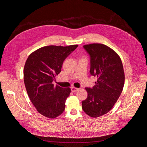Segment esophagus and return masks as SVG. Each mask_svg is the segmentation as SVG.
I'll return each mask as SVG.
<instances>
[{
    "instance_id": "34e87169",
    "label": "esophagus",
    "mask_w": 147,
    "mask_h": 147,
    "mask_svg": "<svg viewBox=\"0 0 147 147\" xmlns=\"http://www.w3.org/2000/svg\"><path fill=\"white\" fill-rule=\"evenodd\" d=\"M78 90H79V89H78V88H75V87H72V88H71V91H72L74 92H77V91H78Z\"/></svg>"
}]
</instances>
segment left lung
<instances>
[{"instance_id":"1","label":"left lung","mask_w":147,"mask_h":147,"mask_svg":"<svg viewBox=\"0 0 147 147\" xmlns=\"http://www.w3.org/2000/svg\"><path fill=\"white\" fill-rule=\"evenodd\" d=\"M83 48L90 56V74L97 80L92 88H86L88 97L82 101V109L89 116L97 118L107 113L121 95L123 66L117 53L103 44H89Z\"/></svg>"}]
</instances>
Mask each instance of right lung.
I'll return each mask as SVG.
<instances>
[{"instance_id": "add662e5", "label": "right lung", "mask_w": 147, "mask_h": 147, "mask_svg": "<svg viewBox=\"0 0 147 147\" xmlns=\"http://www.w3.org/2000/svg\"><path fill=\"white\" fill-rule=\"evenodd\" d=\"M77 45H50L38 49L29 56L24 68V82L31 102L37 112L49 118L63 113L71 90L53 82L61 71L63 62Z\"/></svg>"}]
</instances>
